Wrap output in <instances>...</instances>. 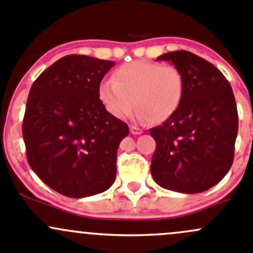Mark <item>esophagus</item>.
I'll use <instances>...</instances> for the list:
<instances>
[{"label":"esophagus","instance_id":"1","mask_svg":"<svg viewBox=\"0 0 253 253\" xmlns=\"http://www.w3.org/2000/svg\"><path fill=\"white\" fill-rule=\"evenodd\" d=\"M129 131H131L132 134H142L143 131L139 127H136V126H131L129 127Z\"/></svg>","mask_w":253,"mask_h":253}]
</instances>
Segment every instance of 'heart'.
Segmentation results:
<instances>
[{
	"label": "heart",
	"instance_id": "b5f03b06",
	"mask_svg": "<svg viewBox=\"0 0 253 253\" xmlns=\"http://www.w3.org/2000/svg\"><path fill=\"white\" fill-rule=\"evenodd\" d=\"M183 86L182 73L175 66L132 61L116 68L112 79L101 82L98 95L116 119H127L136 105L137 121L163 122L180 106Z\"/></svg>",
	"mask_w": 253,
	"mask_h": 253
}]
</instances>
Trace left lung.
<instances>
[{"label": "left lung", "instance_id": "left-lung-1", "mask_svg": "<svg viewBox=\"0 0 253 253\" xmlns=\"http://www.w3.org/2000/svg\"><path fill=\"white\" fill-rule=\"evenodd\" d=\"M182 73L183 95L172 116L149 131L157 148L150 171L163 188L200 193L230 170L239 128L228 79L205 58L180 50L160 55Z\"/></svg>", "mask_w": 253, "mask_h": 253}]
</instances>
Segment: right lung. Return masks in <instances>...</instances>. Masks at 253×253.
Instances as JSON below:
<instances>
[{"instance_id": "right-lung-1", "label": "right lung", "mask_w": 253, "mask_h": 253, "mask_svg": "<svg viewBox=\"0 0 253 253\" xmlns=\"http://www.w3.org/2000/svg\"><path fill=\"white\" fill-rule=\"evenodd\" d=\"M112 61L68 55L33 83L23 120L30 168L50 188L71 198L98 195L116 177L120 142L128 126L98 95Z\"/></svg>"}]
</instances>
